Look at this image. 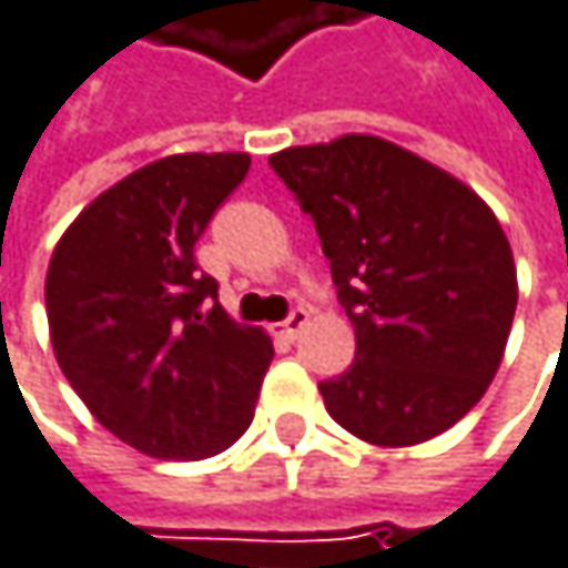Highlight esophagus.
Instances as JSON below:
<instances>
[{"label":"esophagus","instance_id":"obj_1","mask_svg":"<svg viewBox=\"0 0 568 568\" xmlns=\"http://www.w3.org/2000/svg\"><path fill=\"white\" fill-rule=\"evenodd\" d=\"M307 321H311V314H307L304 307H294L287 321L274 324V334H277V337H284V341H294V337L307 327Z\"/></svg>","mask_w":568,"mask_h":568}]
</instances>
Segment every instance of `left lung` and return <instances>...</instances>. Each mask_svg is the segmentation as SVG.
<instances>
[{"label": "left lung", "mask_w": 568, "mask_h": 568, "mask_svg": "<svg viewBox=\"0 0 568 568\" xmlns=\"http://www.w3.org/2000/svg\"><path fill=\"white\" fill-rule=\"evenodd\" d=\"M314 217L354 364L321 384L327 414L374 446H417L463 420L499 371L516 264L489 204L377 135L271 154Z\"/></svg>", "instance_id": "left-lung-1"}]
</instances>
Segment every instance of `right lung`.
Here are the masks:
<instances>
[{
	"label": "right lung",
	"mask_w": 568,
	"mask_h": 568,
	"mask_svg": "<svg viewBox=\"0 0 568 568\" xmlns=\"http://www.w3.org/2000/svg\"><path fill=\"white\" fill-rule=\"evenodd\" d=\"M247 151L168 154L102 191L45 274L55 361L92 417L154 459H204L254 420L274 347L227 317L194 241Z\"/></svg>",
	"instance_id": "obj_1"
}]
</instances>
